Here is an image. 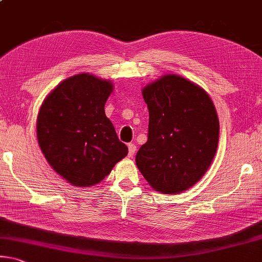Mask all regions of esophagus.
Wrapping results in <instances>:
<instances>
[{"label":"esophagus","instance_id":"esophagus-1","mask_svg":"<svg viewBox=\"0 0 262 262\" xmlns=\"http://www.w3.org/2000/svg\"><path fill=\"white\" fill-rule=\"evenodd\" d=\"M136 151V146L134 143H129L128 144V156L132 157L133 155H134Z\"/></svg>","mask_w":262,"mask_h":262}]
</instances>
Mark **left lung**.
<instances>
[{
	"label": "left lung",
	"mask_w": 262,
	"mask_h": 262,
	"mask_svg": "<svg viewBox=\"0 0 262 262\" xmlns=\"http://www.w3.org/2000/svg\"><path fill=\"white\" fill-rule=\"evenodd\" d=\"M149 111L148 140L135 161L160 192H182L209 169L219 140V121L211 98L186 79L167 74L142 91Z\"/></svg>",
	"instance_id": "left-lung-1"
}]
</instances>
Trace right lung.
Returning <instances> with one entry per match:
<instances>
[{
  "label": "right lung",
  "instance_id": "1",
  "mask_svg": "<svg viewBox=\"0 0 262 262\" xmlns=\"http://www.w3.org/2000/svg\"><path fill=\"white\" fill-rule=\"evenodd\" d=\"M112 91L108 80L77 74L61 81L40 107L39 147L53 170L72 185L99 183L127 156V146L103 110Z\"/></svg>",
  "mask_w": 262,
  "mask_h": 262
}]
</instances>
